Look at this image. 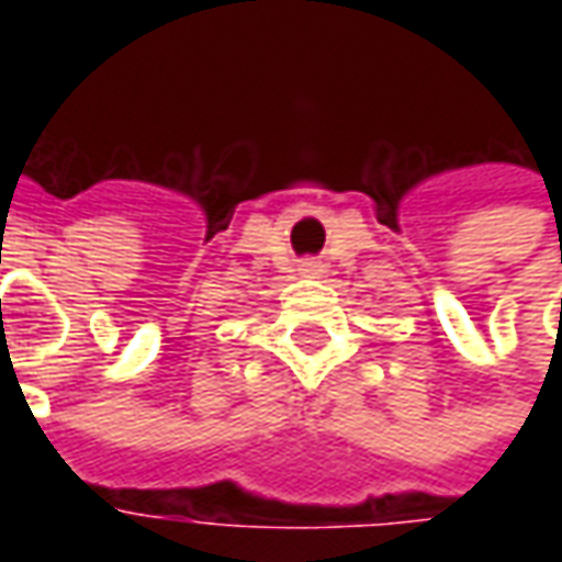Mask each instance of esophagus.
I'll use <instances>...</instances> for the list:
<instances>
[{"instance_id":"obj_1","label":"esophagus","mask_w":562,"mask_h":562,"mask_svg":"<svg viewBox=\"0 0 562 562\" xmlns=\"http://www.w3.org/2000/svg\"><path fill=\"white\" fill-rule=\"evenodd\" d=\"M318 268H322V265H318V261H313V258H310V261H304L306 273H318Z\"/></svg>"}]
</instances>
